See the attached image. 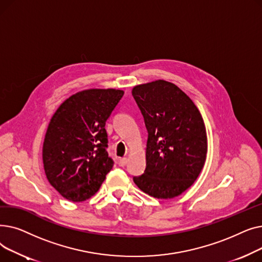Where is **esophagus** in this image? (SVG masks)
I'll return each instance as SVG.
<instances>
[{
  "label": "esophagus",
  "mask_w": 262,
  "mask_h": 262,
  "mask_svg": "<svg viewBox=\"0 0 262 262\" xmlns=\"http://www.w3.org/2000/svg\"><path fill=\"white\" fill-rule=\"evenodd\" d=\"M127 162H128V159H127L126 157H124V158H120V159H119V166H121V167L126 166Z\"/></svg>",
  "instance_id": "esophagus-1"
}]
</instances>
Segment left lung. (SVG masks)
<instances>
[{"mask_svg":"<svg viewBox=\"0 0 262 262\" xmlns=\"http://www.w3.org/2000/svg\"><path fill=\"white\" fill-rule=\"evenodd\" d=\"M132 94L148 133L145 171L134 182L156 199L181 195L206 161L207 133L200 110L183 90L163 79L135 86Z\"/></svg>","mask_w":262,"mask_h":262,"instance_id":"1","label":"left lung"}]
</instances>
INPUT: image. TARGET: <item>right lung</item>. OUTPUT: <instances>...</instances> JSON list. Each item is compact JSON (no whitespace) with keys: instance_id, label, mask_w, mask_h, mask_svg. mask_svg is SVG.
<instances>
[{"instance_id":"obj_1","label":"right lung","mask_w":262,"mask_h":262,"mask_svg":"<svg viewBox=\"0 0 262 262\" xmlns=\"http://www.w3.org/2000/svg\"><path fill=\"white\" fill-rule=\"evenodd\" d=\"M123 94L110 88L82 90L51 118L42 146L43 168L49 183L66 200L90 199L113 169L105 124Z\"/></svg>"}]
</instances>
